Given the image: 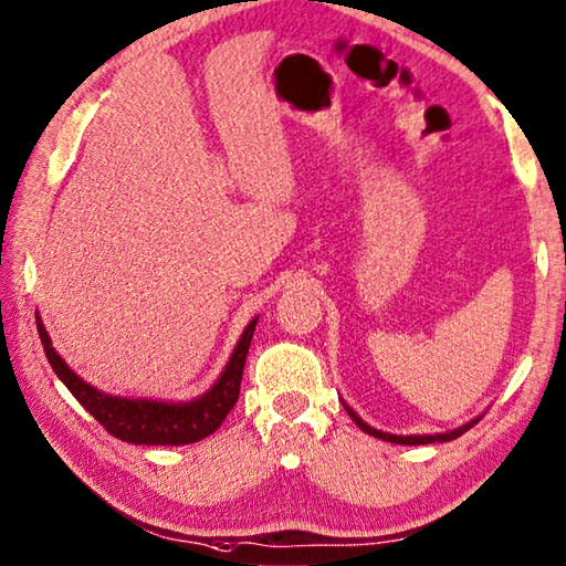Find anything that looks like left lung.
Instances as JSON below:
<instances>
[{
    "label": "left lung",
    "mask_w": 566,
    "mask_h": 566,
    "mask_svg": "<svg viewBox=\"0 0 566 566\" xmlns=\"http://www.w3.org/2000/svg\"><path fill=\"white\" fill-rule=\"evenodd\" d=\"M345 406V410L349 412V418L355 420L357 423V428L360 430H365L367 436H375V438H380V441H388V443H398V446H426V443H446V441H453V438H459V436H463L465 430L469 428H473L481 420V416H476V418H471L469 423H463V426H459V428H453V430H446V433H426V436H396V433H385V430H378V428H373V426H367L365 420L357 416V412L347 406V402H343Z\"/></svg>",
    "instance_id": "left-lung-1"
}]
</instances>
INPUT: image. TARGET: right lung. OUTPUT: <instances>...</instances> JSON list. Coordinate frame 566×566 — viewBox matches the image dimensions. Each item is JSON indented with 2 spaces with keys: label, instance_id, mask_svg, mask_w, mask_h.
I'll use <instances>...</instances> for the list:
<instances>
[{
  "label": "right lung",
  "instance_id": "add662e5",
  "mask_svg": "<svg viewBox=\"0 0 566 566\" xmlns=\"http://www.w3.org/2000/svg\"><path fill=\"white\" fill-rule=\"evenodd\" d=\"M254 317L241 332L239 343L231 353L227 367H223L217 382L209 390L201 392L193 400H150V398H120L107 396V392L93 388L85 382L70 365L62 360L60 353L52 347V339L48 335L42 317L38 315V332L44 347V355L55 370L57 378L65 382V388L73 392L75 400L83 406L97 423L105 426V430L120 441L136 443V446H186L196 443L201 438L211 436L229 410L237 406L241 375H244L247 353L256 329Z\"/></svg>",
  "mask_w": 566,
  "mask_h": 566
}]
</instances>
